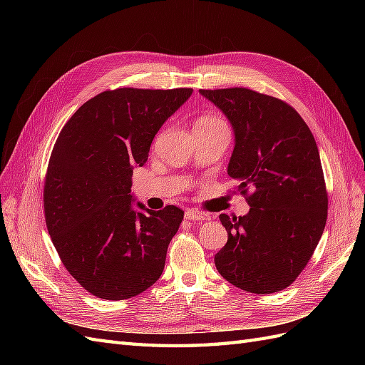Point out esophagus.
Wrapping results in <instances>:
<instances>
[{
  "label": "esophagus",
  "mask_w": 365,
  "mask_h": 365,
  "mask_svg": "<svg viewBox=\"0 0 365 365\" xmlns=\"http://www.w3.org/2000/svg\"><path fill=\"white\" fill-rule=\"evenodd\" d=\"M185 219L193 220V222H197V220H207V219H210V216L207 213H204V212H200V210L190 208V210H187V212H185Z\"/></svg>",
  "instance_id": "esophagus-1"
}]
</instances>
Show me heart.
<instances>
[{
  "label": "heart",
  "mask_w": 365,
  "mask_h": 365,
  "mask_svg": "<svg viewBox=\"0 0 365 365\" xmlns=\"http://www.w3.org/2000/svg\"><path fill=\"white\" fill-rule=\"evenodd\" d=\"M222 128H227L225 121L215 114L201 117L195 125V129H222Z\"/></svg>",
  "instance_id": "b5f03b06"
}]
</instances>
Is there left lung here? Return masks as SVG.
Returning <instances> with one entry per match:
<instances>
[{
    "label": "left lung",
    "mask_w": 365,
    "mask_h": 365,
    "mask_svg": "<svg viewBox=\"0 0 365 365\" xmlns=\"http://www.w3.org/2000/svg\"><path fill=\"white\" fill-rule=\"evenodd\" d=\"M230 121L235 148L228 175L247 193L250 212L220 215L228 233L216 269L252 294L282 291L298 277L327 219V193L311 129L294 108L247 88L200 90Z\"/></svg>",
    "instance_id": "obj_1"
}]
</instances>
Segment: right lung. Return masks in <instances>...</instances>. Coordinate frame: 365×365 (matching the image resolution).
<instances>
[{
  "mask_svg": "<svg viewBox=\"0 0 365 365\" xmlns=\"http://www.w3.org/2000/svg\"><path fill=\"white\" fill-rule=\"evenodd\" d=\"M192 93L105 91L77 109L54 143L43 187L47 228L65 268L98 298L126 300L163 274L184 212L135 202L132 170Z\"/></svg>",
  "mask_w": 365,
  "mask_h": 365,
  "instance_id": "obj_1",
  "label": "right lung"
}]
</instances>
